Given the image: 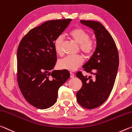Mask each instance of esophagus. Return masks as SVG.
I'll list each match as a JSON object with an SVG mask.
<instances>
[{"label": "esophagus", "instance_id": "34e87169", "mask_svg": "<svg viewBox=\"0 0 132 132\" xmlns=\"http://www.w3.org/2000/svg\"><path fill=\"white\" fill-rule=\"evenodd\" d=\"M74 77H75V75L74 74V73L71 72H70V77L71 78H74Z\"/></svg>", "mask_w": 132, "mask_h": 132}]
</instances>
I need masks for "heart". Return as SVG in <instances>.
I'll return each mask as SVG.
<instances>
[{"instance_id":"obj_1","label":"heart","mask_w":132,"mask_h":132,"mask_svg":"<svg viewBox=\"0 0 132 132\" xmlns=\"http://www.w3.org/2000/svg\"><path fill=\"white\" fill-rule=\"evenodd\" d=\"M70 37L77 44H79V48L84 55L89 57L92 54L95 48V43L90 38V34L85 30L80 27L72 29L68 34ZM64 38L59 36L54 42V48L58 54L62 55L63 53ZM84 58L81 55L67 56L60 60L58 63L60 68L69 71H75L84 62Z\"/></svg>"}]
</instances>
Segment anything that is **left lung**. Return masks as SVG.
Listing matches in <instances>:
<instances>
[{
    "label": "left lung",
    "mask_w": 132,
    "mask_h": 132,
    "mask_svg": "<svg viewBox=\"0 0 132 132\" xmlns=\"http://www.w3.org/2000/svg\"><path fill=\"white\" fill-rule=\"evenodd\" d=\"M81 23L94 30L97 45L94 54L82 67L94 75V78L84 76L81 71L76 74L82 82L77 99L82 107L92 109L103 104L111 94L118 70L119 54L113 38L102 24L83 20Z\"/></svg>",
    "instance_id": "8db88e82"
}]
</instances>
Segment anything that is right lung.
<instances>
[{"label": "right lung", "instance_id": "right-lung-1", "mask_svg": "<svg viewBox=\"0 0 132 132\" xmlns=\"http://www.w3.org/2000/svg\"><path fill=\"white\" fill-rule=\"evenodd\" d=\"M71 21V19L47 21L30 30L19 43L17 82L24 98L37 108L47 109L54 104L60 87L70 77L67 70L50 71L57 61L55 40Z\"/></svg>", "mask_w": 132, "mask_h": 132}]
</instances>
